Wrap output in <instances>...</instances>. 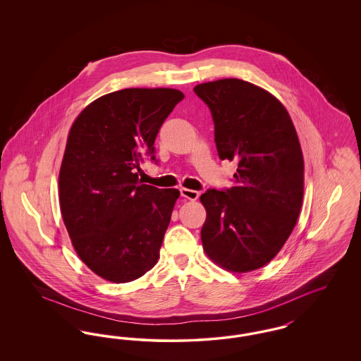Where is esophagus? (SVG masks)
I'll return each instance as SVG.
<instances>
[{
    "mask_svg": "<svg viewBox=\"0 0 361 361\" xmlns=\"http://www.w3.org/2000/svg\"><path fill=\"white\" fill-rule=\"evenodd\" d=\"M180 192H181V196L188 200H197V197H199V192L193 190V189L181 188Z\"/></svg>",
    "mask_w": 361,
    "mask_h": 361,
    "instance_id": "34e87169",
    "label": "esophagus"
}]
</instances>
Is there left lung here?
Masks as SVG:
<instances>
[{
    "instance_id": "obj_1",
    "label": "left lung",
    "mask_w": 361,
    "mask_h": 361,
    "mask_svg": "<svg viewBox=\"0 0 361 361\" xmlns=\"http://www.w3.org/2000/svg\"><path fill=\"white\" fill-rule=\"evenodd\" d=\"M208 105L221 159L238 164L234 187L207 189L202 242L231 272H250L280 252L303 202L305 162L290 114L275 96L238 78L193 87Z\"/></svg>"
}]
</instances>
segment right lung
I'll list each match as a JSON object with an SVG mask.
<instances>
[{
	"label": "right lung",
	"mask_w": 361,
	"mask_h": 361,
	"mask_svg": "<svg viewBox=\"0 0 361 361\" xmlns=\"http://www.w3.org/2000/svg\"><path fill=\"white\" fill-rule=\"evenodd\" d=\"M184 99L171 87H130L89 104L70 128L59 171V204L86 267L128 283L159 257L177 189L142 184L139 164L155 159L162 123Z\"/></svg>",
	"instance_id": "1"
}]
</instances>
